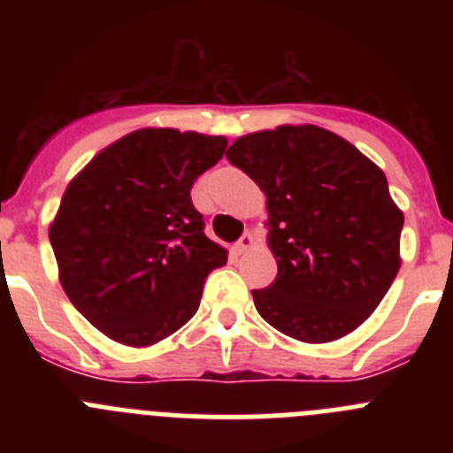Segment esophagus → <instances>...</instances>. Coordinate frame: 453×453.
I'll list each match as a JSON object with an SVG mask.
<instances>
[{"instance_id":"esophagus-1","label":"esophagus","mask_w":453,"mask_h":453,"mask_svg":"<svg viewBox=\"0 0 453 453\" xmlns=\"http://www.w3.org/2000/svg\"><path fill=\"white\" fill-rule=\"evenodd\" d=\"M254 242H256L254 235L245 234V235H242V238H240L238 242H235V245H234V251H235V254H245L247 250H251V247H254Z\"/></svg>"}]
</instances>
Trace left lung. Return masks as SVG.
<instances>
[{"label":"left lung","instance_id":"1","mask_svg":"<svg viewBox=\"0 0 453 453\" xmlns=\"http://www.w3.org/2000/svg\"><path fill=\"white\" fill-rule=\"evenodd\" d=\"M226 158L267 197L279 272L265 290H251L261 318L311 345L358 329L402 265L403 213L381 167L315 124L240 135Z\"/></svg>","mask_w":453,"mask_h":453}]
</instances>
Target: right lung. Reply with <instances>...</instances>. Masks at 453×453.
Listing matches in <instances>:
<instances>
[{"label": "right lung", "mask_w": 453, "mask_h": 453, "mask_svg": "<svg viewBox=\"0 0 453 453\" xmlns=\"http://www.w3.org/2000/svg\"><path fill=\"white\" fill-rule=\"evenodd\" d=\"M224 135L138 129L67 183L50 240L79 313L127 347H151L197 313L229 251L206 238L190 188L224 156Z\"/></svg>", "instance_id": "right-lung-1"}]
</instances>
